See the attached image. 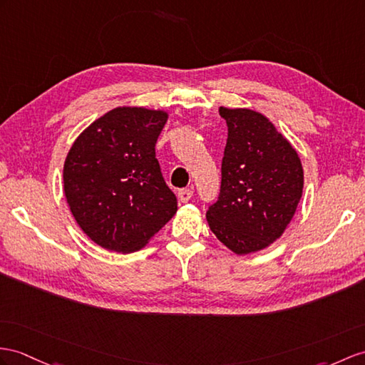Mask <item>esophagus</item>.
Listing matches in <instances>:
<instances>
[{"label": "esophagus", "instance_id": "1", "mask_svg": "<svg viewBox=\"0 0 365 365\" xmlns=\"http://www.w3.org/2000/svg\"><path fill=\"white\" fill-rule=\"evenodd\" d=\"M193 195V190L192 189H181L178 190V198H180L181 202H187Z\"/></svg>", "mask_w": 365, "mask_h": 365}]
</instances>
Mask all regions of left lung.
Listing matches in <instances>:
<instances>
[{"label":"left lung","instance_id":"1","mask_svg":"<svg viewBox=\"0 0 365 365\" xmlns=\"http://www.w3.org/2000/svg\"><path fill=\"white\" fill-rule=\"evenodd\" d=\"M227 123L218 200L206 213L210 230L235 254L264 250L294 215L304 189L297 152L263 114L220 108Z\"/></svg>","mask_w":365,"mask_h":365}]
</instances>
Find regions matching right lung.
Listing matches in <instances>:
<instances>
[{
	"instance_id": "1",
	"label": "right lung",
	"mask_w": 365,
	"mask_h": 365,
	"mask_svg": "<svg viewBox=\"0 0 365 365\" xmlns=\"http://www.w3.org/2000/svg\"><path fill=\"white\" fill-rule=\"evenodd\" d=\"M167 113L114 108L71 147L63 167L69 209L94 243L114 252L140 250L178 209L155 145Z\"/></svg>"
}]
</instances>
